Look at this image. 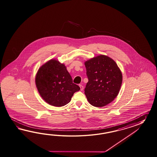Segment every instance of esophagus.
Segmentation results:
<instances>
[{
    "label": "esophagus",
    "instance_id": "esophagus-1",
    "mask_svg": "<svg viewBox=\"0 0 157 157\" xmlns=\"http://www.w3.org/2000/svg\"><path fill=\"white\" fill-rule=\"evenodd\" d=\"M79 86H80V90L82 91V90H83V89H84V86L81 85V84H80L79 85Z\"/></svg>",
    "mask_w": 157,
    "mask_h": 157
}]
</instances>
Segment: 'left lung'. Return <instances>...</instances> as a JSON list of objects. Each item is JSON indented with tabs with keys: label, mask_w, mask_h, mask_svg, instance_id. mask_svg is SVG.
Returning a JSON list of instances; mask_svg holds the SVG:
<instances>
[{
	"label": "left lung",
	"mask_w": 157,
	"mask_h": 157,
	"mask_svg": "<svg viewBox=\"0 0 157 157\" xmlns=\"http://www.w3.org/2000/svg\"><path fill=\"white\" fill-rule=\"evenodd\" d=\"M88 82L84 89L89 102L100 107L108 105L118 94L122 74L115 62L105 55H99L85 63Z\"/></svg>",
	"instance_id": "obj_1"
}]
</instances>
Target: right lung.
<instances>
[{
	"label": "right lung",
	"instance_id": "1",
	"mask_svg": "<svg viewBox=\"0 0 157 157\" xmlns=\"http://www.w3.org/2000/svg\"><path fill=\"white\" fill-rule=\"evenodd\" d=\"M36 84L42 98L48 104L56 107L68 104L73 94L80 89L73 83L65 66L54 59L39 69Z\"/></svg>",
	"mask_w": 157,
	"mask_h": 157
}]
</instances>
